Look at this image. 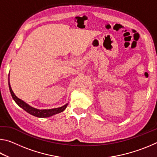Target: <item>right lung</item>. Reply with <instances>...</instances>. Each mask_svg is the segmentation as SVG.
<instances>
[{
    "instance_id": "add662e5",
    "label": "right lung",
    "mask_w": 157,
    "mask_h": 157,
    "mask_svg": "<svg viewBox=\"0 0 157 157\" xmlns=\"http://www.w3.org/2000/svg\"><path fill=\"white\" fill-rule=\"evenodd\" d=\"M8 84H9V89H10V94H11L12 97L16 102V103H17L20 107L22 108L23 109H24L25 111H27L28 113H30L31 115L34 116L36 117H39V118H47V117L52 116L53 115H55V114L62 112L63 111L65 110V109L68 105V104H66L64 106H63V107H61L59 108H55V109H43V110L37 109L30 107V105L26 104V103L23 102V100H21V99H19V98H18L17 96H16L11 89V86H10L9 81H8Z\"/></svg>"
}]
</instances>
